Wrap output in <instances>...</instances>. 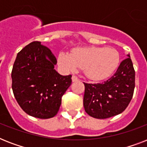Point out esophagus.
<instances>
[{
  "label": "esophagus",
  "instance_id": "34e87169",
  "mask_svg": "<svg viewBox=\"0 0 147 147\" xmlns=\"http://www.w3.org/2000/svg\"><path fill=\"white\" fill-rule=\"evenodd\" d=\"M71 80H72V82H77V81H78V78H77L76 76H72V77H71Z\"/></svg>",
  "mask_w": 147,
  "mask_h": 147
}]
</instances>
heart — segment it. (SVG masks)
I'll use <instances>...</instances> for the list:
<instances>
[{"instance_id": "heart-1", "label": "heart", "mask_w": 147, "mask_h": 147, "mask_svg": "<svg viewBox=\"0 0 147 147\" xmlns=\"http://www.w3.org/2000/svg\"><path fill=\"white\" fill-rule=\"evenodd\" d=\"M121 62L116 49L106 47H85L74 49L71 54L61 52L58 65L65 72H74L78 68L94 81H100L114 73Z\"/></svg>"}]
</instances>
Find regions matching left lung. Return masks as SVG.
Segmentation results:
<instances>
[{
  "instance_id": "left-lung-1",
  "label": "left lung",
  "mask_w": 147,
  "mask_h": 147,
  "mask_svg": "<svg viewBox=\"0 0 147 147\" xmlns=\"http://www.w3.org/2000/svg\"><path fill=\"white\" fill-rule=\"evenodd\" d=\"M123 60L112 77L104 82L84 83L83 105L92 117L105 119L121 114L133 98L135 71L130 55Z\"/></svg>"
}]
</instances>
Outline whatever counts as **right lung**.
<instances>
[{
	"label": "right lung",
	"instance_id": "right-lung-1",
	"mask_svg": "<svg viewBox=\"0 0 147 147\" xmlns=\"http://www.w3.org/2000/svg\"><path fill=\"white\" fill-rule=\"evenodd\" d=\"M56 63L50 49L38 41L17 53L11 72L12 89L17 103L29 115L48 119L59 111L71 76L58 73L54 69Z\"/></svg>",
	"mask_w": 147,
	"mask_h": 147
}]
</instances>
